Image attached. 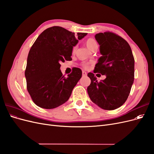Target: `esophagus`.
<instances>
[{
  "label": "esophagus",
  "mask_w": 154,
  "mask_h": 154,
  "mask_svg": "<svg viewBox=\"0 0 154 154\" xmlns=\"http://www.w3.org/2000/svg\"><path fill=\"white\" fill-rule=\"evenodd\" d=\"M82 75H83V76H87V72L85 71H82Z\"/></svg>",
  "instance_id": "esophagus-1"
}]
</instances>
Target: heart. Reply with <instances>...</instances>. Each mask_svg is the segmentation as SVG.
<instances>
[{"label":"heart","mask_w":154,"mask_h":154,"mask_svg":"<svg viewBox=\"0 0 154 154\" xmlns=\"http://www.w3.org/2000/svg\"><path fill=\"white\" fill-rule=\"evenodd\" d=\"M85 44H86L87 48L89 50L92 51H96L97 49L98 48V44H97V41L94 38H88V39H87L85 42ZM76 48H77L76 46H74V47H73V48H72V53H75ZM83 66L87 67V63H83Z\"/></svg>","instance_id":"1"}]
</instances>
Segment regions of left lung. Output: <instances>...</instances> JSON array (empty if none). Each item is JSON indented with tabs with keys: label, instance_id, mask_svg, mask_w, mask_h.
I'll return each mask as SVG.
<instances>
[{
	"label": "left lung",
	"instance_id": "1",
	"mask_svg": "<svg viewBox=\"0 0 154 154\" xmlns=\"http://www.w3.org/2000/svg\"><path fill=\"white\" fill-rule=\"evenodd\" d=\"M102 55L94 73L105 75L98 82L94 73L87 76L91 82L87 92L91 101L104 110H114L124 104L134 80V58L130 46L122 37L109 31L95 35Z\"/></svg>",
	"mask_w": 154,
	"mask_h": 154
}]
</instances>
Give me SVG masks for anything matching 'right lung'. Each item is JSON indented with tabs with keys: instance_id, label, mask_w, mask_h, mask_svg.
I'll use <instances>...</instances> for the list:
<instances>
[{
	"instance_id": "right-lung-1",
	"label": "right lung",
	"mask_w": 154,
	"mask_h": 154,
	"mask_svg": "<svg viewBox=\"0 0 154 154\" xmlns=\"http://www.w3.org/2000/svg\"><path fill=\"white\" fill-rule=\"evenodd\" d=\"M87 34L78 32L76 37L74 32L53 26L37 38L30 49L25 71L27 91L37 106L52 109L69 100L82 72L74 67L66 78L60 63L72 60L73 47Z\"/></svg>"
}]
</instances>
